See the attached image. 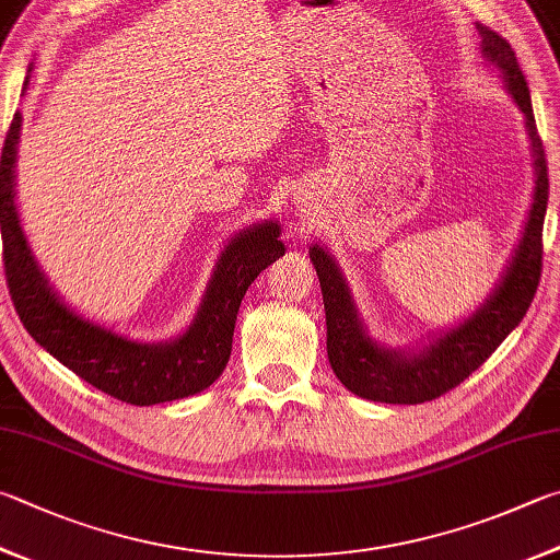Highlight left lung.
I'll return each mask as SVG.
<instances>
[{"label": "left lung", "instance_id": "obj_1", "mask_svg": "<svg viewBox=\"0 0 560 560\" xmlns=\"http://www.w3.org/2000/svg\"><path fill=\"white\" fill-rule=\"evenodd\" d=\"M480 34L482 58L500 70L506 93L522 109L534 166V192L522 237L516 242L510 261L500 273L480 306L453 328L431 335L419 348H389L374 340L368 325L360 318L358 303L352 299L348 279L332 254L318 242L308 249L318 273L325 325H328V360L330 368L352 394L382 404H423L439 399L455 389L463 380L480 368L502 340L522 323L541 279V235L548 206V168L541 137L536 131L526 80L512 46L482 24H475Z\"/></svg>", "mask_w": 560, "mask_h": 560}]
</instances>
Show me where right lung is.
Segmentation results:
<instances>
[{
    "label": "right lung",
    "mask_w": 560,
    "mask_h": 560,
    "mask_svg": "<svg viewBox=\"0 0 560 560\" xmlns=\"http://www.w3.org/2000/svg\"><path fill=\"white\" fill-rule=\"evenodd\" d=\"M19 137L22 112L2 149V245L7 287L28 335L80 380L119 401L151 406L208 389L228 368L237 311L252 281L287 252L279 222H254L230 237L198 313L174 340H131L70 308L36 261L16 210Z\"/></svg>",
    "instance_id": "right-lung-1"
}]
</instances>
